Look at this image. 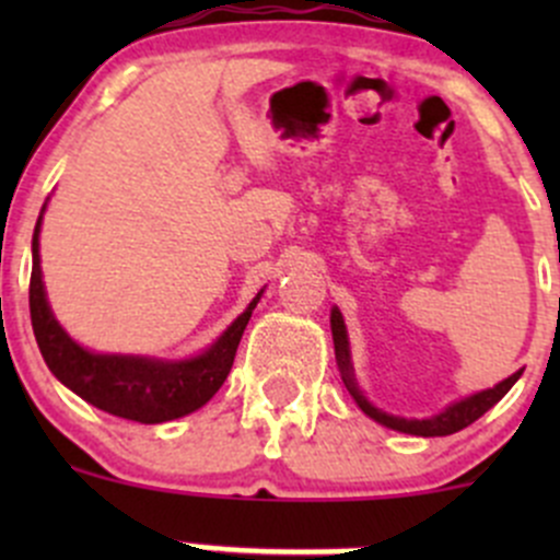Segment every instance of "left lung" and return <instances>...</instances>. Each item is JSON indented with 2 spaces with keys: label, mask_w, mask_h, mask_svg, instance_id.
<instances>
[{
  "label": "left lung",
  "mask_w": 560,
  "mask_h": 560,
  "mask_svg": "<svg viewBox=\"0 0 560 560\" xmlns=\"http://www.w3.org/2000/svg\"><path fill=\"white\" fill-rule=\"evenodd\" d=\"M330 330H332V347H336L338 371H341L343 387L349 389V395L354 398V404H358L360 409L371 417V420L380 422V425L393 428V431H400V433H411V436H425V439L428 436H450V433L463 431V428L471 425L474 420H479L485 411L493 409V406L499 404L506 393H510L512 385H515L523 374V371H515V374L506 376V380L499 382L495 387L482 389V393H474V395H468V398L453 400V404L444 406L439 415L425 417V420H406V417H395V415H387V411L376 409V406L365 398L363 389H360L358 380H354V365H352V352H349L347 325H343V316H341V312H338V306L330 308Z\"/></svg>",
  "instance_id": "1"
}]
</instances>
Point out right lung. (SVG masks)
Wrapping results in <instances>:
<instances>
[{"mask_svg": "<svg viewBox=\"0 0 560 560\" xmlns=\"http://www.w3.org/2000/svg\"><path fill=\"white\" fill-rule=\"evenodd\" d=\"M45 208L48 202L39 211L35 235H32L30 312L37 347L50 374L72 393L81 395L86 404L124 420L143 422V425L178 420L206 406L228 380L241 336L265 290H259L246 312L206 352L195 358L162 360L145 358V354L92 352L70 338V332L59 325L48 306L43 268H39V228H43Z\"/></svg>", "mask_w": 560, "mask_h": 560, "instance_id": "obj_1", "label": "right lung"}]
</instances>
